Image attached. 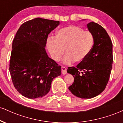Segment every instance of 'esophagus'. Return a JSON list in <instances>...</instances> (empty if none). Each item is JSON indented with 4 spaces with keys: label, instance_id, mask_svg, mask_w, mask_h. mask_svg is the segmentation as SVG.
<instances>
[{
    "label": "esophagus",
    "instance_id": "1",
    "mask_svg": "<svg viewBox=\"0 0 123 123\" xmlns=\"http://www.w3.org/2000/svg\"><path fill=\"white\" fill-rule=\"evenodd\" d=\"M61 69H62V74H65L67 73V71H66V68L64 66H62L61 68Z\"/></svg>",
    "mask_w": 123,
    "mask_h": 123
}]
</instances>
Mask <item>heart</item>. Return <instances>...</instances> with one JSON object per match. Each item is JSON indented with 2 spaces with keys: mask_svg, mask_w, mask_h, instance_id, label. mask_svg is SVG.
I'll list each match as a JSON object with an SVG mask.
<instances>
[{
  "mask_svg": "<svg viewBox=\"0 0 123 123\" xmlns=\"http://www.w3.org/2000/svg\"><path fill=\"white\" fill-rule=\"evenodd\" d=\"M94 44V37L90 31L76 25L66 26L57 32L55 37L49 38L47 42L48 50L52 58L60 61L63 54L67 53L63 63L70 64L75 61L81 63L90 54Z\"/></svg>",
  "mask_w": 123,
  "mask_h": 123,
  "instance_id": "b5f03b06",
  "label": "heart"
}]
</instances>
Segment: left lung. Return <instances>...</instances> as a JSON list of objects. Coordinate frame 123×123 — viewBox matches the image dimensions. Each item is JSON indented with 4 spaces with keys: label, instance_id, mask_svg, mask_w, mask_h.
<instances>
[{
    "label": "left lung",
    "instance_id": "1",
    "mask_svg": "<svg viewBox=\"0 0 123 123\" xmlns=\"http://www.w3.org/2000/svg\"><path fill=\"white\" fill-rule=\"evenodd\" d=\"M87 28L94 37L92 50L84 61L67 70L74 77L69 90L76 97L84 99L94 98L105 90L113 63V45L105 29L94 22L88 23Z\"/></svg>",
    "mask_w": 123,
    "mask_h": 123
}]
</instances>
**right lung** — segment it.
Segmentation results:
<instances>
[{
  "instance_id": "1",
  "label": "right lung",
  "mask_w": 123,
  "mask_h": 123,
  "mask_svg": "<svg viewBox=\"0 0 123 123\" xmlns=\"http://www.w3.org/2000/svg\"><path fill=\"white\" fill-rule=\"evenodd\" d=\"M60 21L36 18L24 22L12 42L9 70L14 86L26 98H42L50 91L61 66L49 57L45 47L48 35Z\"/></svg>"
}]
</instances>
